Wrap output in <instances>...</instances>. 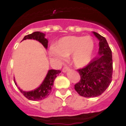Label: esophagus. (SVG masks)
<instances>
[{
  "label": "esophagus",
  "mask_w": 126,
  "mask_h": 126,
  "mask_svg": "<svg viewBox=\"0 0 126 126\" xmlns=\"http://www.w3.org/2000/svg\"><path fill=\"white\" fill-rule=\"evenodd\" d=\"M69 70H70V69H69V67H64L63 68V69H62V71H63V73H66L67 71H69Z\"/></svg>",
  "instance_id": "esophagus-1"
}]
</instances>
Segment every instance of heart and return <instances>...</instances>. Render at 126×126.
<instances>
[{"label": "heart", "instance_id": "b5f03b06", "mask_svg": "<svg viewBox=\"0 0 126 126\" xmlns=\"http://www.w3.org/2000/svg\"><path fill=\"white\" fill-rule=\"evenodd\" d=\"M94 40L90 36H67L61 38L51 49V55L57 59L67 57L72 54V61L79 68L90 63L94 51Z\"/></svg>", "mask_w": 126, "mask_h": 126}]
</instances>
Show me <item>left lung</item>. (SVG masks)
<instances>
[{
	"label": "left lung",
	"mask_w": 126,
	"mask_h": 126,
	"mask_svg": "<svg viewBox=\"0 0 126 126\" xmlns=\"http://www.w3.org/2000/svg\"><path fill=\"white\" fill-rule=\"evenodd\" d=\"M99 40L98 56L91 60L86 67L78 69L80 80L75 85V89L84 97L101 95L109 86L112 78V51L105 37L93 32Z\"/></svg>",
	"instance_id": "8db88e82"
}]
</instances>
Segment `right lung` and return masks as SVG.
<instances>
[{
	"label": "right lung",
	"mask_w": 126,
	"mask_h": 126,
	"mask_svg": "<svg viewBox=\"0 0 126 126\" xmlns=\"http://www.w3.org/2000/svg\"><path fill=\"white\" fill-rule=\"evenodd\" d=\"M44 36H45V34L44 33L39 31H36V32H32V34L25 36L23 40H26V39H34V40H38V42H40L44 46L45 48H47L48 41L46 38H45ZM60 73H61V71L59 70H53V69L49 70L45 79L44 80L43 82L38 88H36V90L30 91V92H24L19 88V90L21 93H22L23 95L29 100L39 101V100L44 99L47 97L50 94V92H51L53 82L55 80V78L57 77V75H59ZM14 82L16 83V82Z\"/></svg>",
	"instance_id": "right-lung-1"
}]
</instances>
